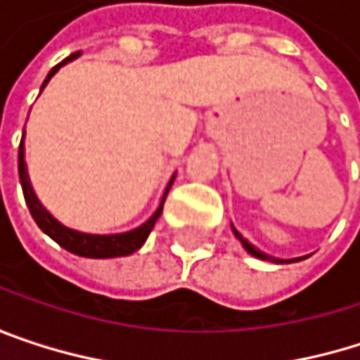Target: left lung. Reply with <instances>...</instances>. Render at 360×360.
I'll return each mask as SVG.
<instances>
[{"label": "left lung", "mask_w": 360, "mask_h": 360, "mask_svg": "<svg viewBox=\"0 0 360 360\" xmlns=\"http://www.w3.org/2000/svg\"><path fill=\"white\" fill-rule=\"evenodd\" d=\"M231 229H233L236 238H238V240L242 242V246H244L246 250L250 252L252 256H256V258H260V260H269V262H277V264H281V262H296V260H302V258H290V260H281V258H275V256H271V254H264L262 250H258L256 246H252L248 240H244V238H242V233H240V231H238V229H236L233 225H231Z\"/></svg>", "instance_id": "1"}]
</instances>
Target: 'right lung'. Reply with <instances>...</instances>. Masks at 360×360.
<instances>
[{"label": "right lung", "mask_w": 360, "mask_h": 360, "mask_svg": "<svg viewBox=\"0 0 360 360\" xmlns=\"http://www.w3.org/2000/svg\"><path fill=\"white\" fill-rule=\"evenodd\" d=\"M79 56L72 53L68 56L66 60H62L60 64H56L49 75L45 77L43 85H41V91L45 89V85L49 83V79L66 64V62H72L75 58ZM18 177H20V185H22V193H25V200H27V206L35 219V223L39 225V229L43 233H47L53 242H58L64 250L72 252V254H79V256H85V258H116V256H129L135 250H139L143 246V242L148 240L150 231L154 229L158 217L162 214V206H165V200H167V193L175 181V175L171 177L167 189H165V195L160 200V206L156 208V212L139 227L131 229V231H124V233H110V236H96V233H81V231H75V229H68L64 227L60 221H56L43 206L41 202L37 200L35 191L31 187V181H29V173H27V162H25V135L20 139V148H18Z\"/></svg>", "instance_id": "right-lung-1"}]
</instances>
